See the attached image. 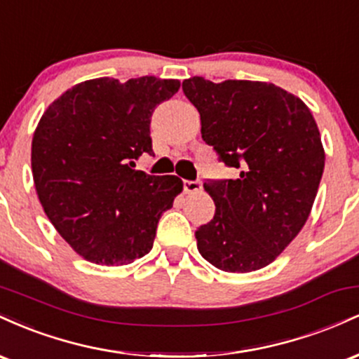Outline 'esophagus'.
Wrapping results in <instances>:
<instances>
[{
  "label": "esophagus",
  "mask_w": 359,
  "mask_h": 359,
  "mask_svg": "<svg viewBox=\"0 0 359 359\" xmlns=\"http://www.w3.org/2000/svg\"><path fill=\"white\" fill-rule=\"evenodd\" d=\"M203 189L201 180H184V191L185 192H199Z\"/></svg>",
  "instance_id": "1"
}]
</instances>
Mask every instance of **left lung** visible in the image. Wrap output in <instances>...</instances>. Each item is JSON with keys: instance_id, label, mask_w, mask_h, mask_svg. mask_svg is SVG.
Returning <instances> with one entry per match:
<instances>
[{"instance_id": "1", "label": "left lung", "mask_w": 359, "mask_h": 359, "mask_svg": "<svg viewBox=\"0 0 359 359\" xmlns=\"http://www.w3.org/2000/svg\"><path fill=\"white\" fill-rule=\"evenodd\" d=\"M201 114V133L233 179H205L216 204L197 228V250L216 269L266 266L306 224L324 172L316 119L299 97L270 82L204 77L182 82Z\"/></svg>"}]
</instances>
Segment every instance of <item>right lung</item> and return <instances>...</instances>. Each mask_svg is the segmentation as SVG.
I'll return each mask as SVG.
<instances>
[{
	"mask_svg": "<svg viewBox=\"0 0 359 359\" xmlns=\"http://www.w3.org/2000/svg\"><path fill=\"white\" fill-rule=\"evenodd\" d=\"M154 76L125 84L109 77L65 90L45 111L32 142V170L42 208L81 257L126 265L151 250L160 216L182 180L135 170L154 155L151 114L179 90Z\"/></svg>",
	"mask_w": 359,
	"mask_h": 359,
	"instance_id": "right-lung-1",
	"label": "right lung"
}]
</instances>
